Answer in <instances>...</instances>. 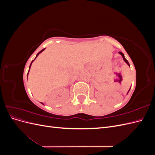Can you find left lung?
<instances>
[{
	"label": "left lung",
	"mask_w": 155,
	"mask_h": 155,
	"mask_svg": "<svg viewBox=\"0 0 155 155\" xmlns=\"http://www.w3.org/2000/svg\"><path fill=\"white\" fill-rule=\"evenodd\" d=\"M119 54H120V55H121V56H122V58H123V59H124V61L127 63V64L128 65H129V66L130 67V64H129V62H128V61L125 58V56H124V54L122 53V52H120H120H119ZM129 91H130V89H129ZM129 91H128V92H129Z\"/></svg>",
	"instance_id": "obj_1"
}]
</instances>
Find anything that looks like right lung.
Masks as SVG:
<instances>
[{"label":"right lung","instance_id":"right-lung-1","mask_svg":"<svg viewBox=\"0 0 155 155\" xmlns=\"http://www.w3.org/2000/svg\"><path fill=\"white\" fill-rule=\"evenodd\" d=\"M45 49V48H44V49H43V50H41V51H39V52L38 54H37V55H36V57H35V59H34V60H33V61H31V64H30V67H29V70H30V67H31V63H33V61H34V60H35V59H36V58L37 57V56H38V55H39V54H40L41 52H42V51H43V50H44ZM29 70H28V74H27V75H28V73H29ZM41 104H43V103H41Z\"/></svg>","mask_w":155,"mask_h":155}]
</instances>
